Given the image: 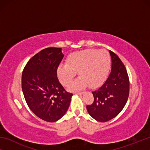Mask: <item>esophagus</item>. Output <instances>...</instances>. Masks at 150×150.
Masks as SVG:
<instances>
[{
	"label": "esophagus",
	"mask_w": 150,
	"mask_h": 150,
	"mask_svg": "<svg viewBox=\"0 0 150 150\" xmlns=\"http://www.w3.org/2000/svg\"><path fill=\"white\" fill-rule=\"evenodd\" d=\"M75 93L77 94V95H82V94H83V92H77V93Z\"/></svg>",
	"instance_id": "1"
}]
</instances>
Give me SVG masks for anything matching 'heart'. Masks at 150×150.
I'll list each match as a JSON object with an SVG mask.
<instances>
[{"label": "heart", "instance_id": "obj_1", "mask_svg": "<svg viewBox=\"0 0 150 150\" xmlns=\"http://www.w3.org/2000/svg\"><path fill=\"white\" fill-rule=\"evenodd\" d=\"M110 64V55L106 50H84L71 54L66 60V64L58 67L57 76L61 83L67 87L78 72L80 77L69 86V90H77L87 85L95 88L105 80Z\"/></svg>", "mask_w": 150, "mask_h": 150}]
</instances>
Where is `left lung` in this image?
Masks as SVG:
<instances>
[{
  "mask_svg": "<svg viewBox=\"0 0 150 150\" xmlns=\"http://www.w3.org/2000/svg\"><path fill=\"white\" fill-rule=\"evenodd\" d=\"M112 59L111 72L105 83L93 91L94 102L87 105L89 115L98 122H107L116 117L126 104L130 81L126 69L120 58L109 50Z\"/></svg>",
  "mask_w": 150,
  "mask_h": 150,
  "instance_id": "8db88e82",
  "label": "left lung"
}]
</instances>
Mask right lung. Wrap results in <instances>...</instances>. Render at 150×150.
I'll return each mask as SVG.
<instances>
[{
	"label": "right lung",
	"instance_id": "add662e5",
	"mask_svg": "<svg viewBox=\"0 0 150 150\" xmlns=\"http://www.w3.org/2000/svg\"><path fill=\"white\" fill-rule=\"evenodd\" d=\"M63 56L61 47L45 48L28 62L22 75V89L28 106L38 117L50 122L64 116L73 95L57 78Z\"/></svg>",
	"mask_w": 150,
	"mask_h": 150
}]
</instances>
